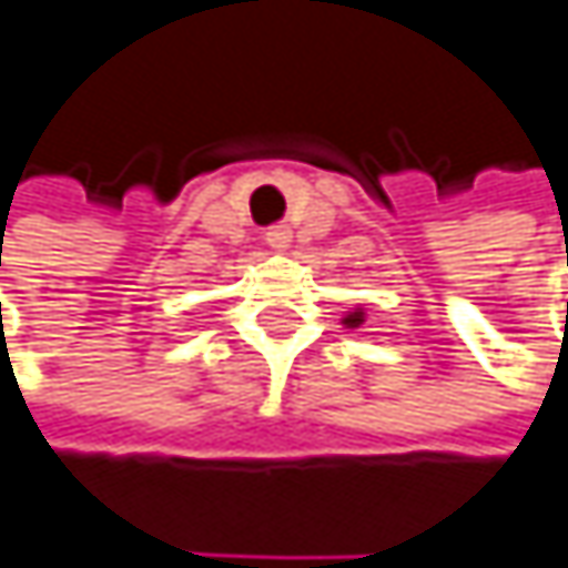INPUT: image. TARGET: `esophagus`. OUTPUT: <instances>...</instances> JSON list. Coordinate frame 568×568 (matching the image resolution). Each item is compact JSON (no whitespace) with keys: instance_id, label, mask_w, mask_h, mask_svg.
I'll return each mask as SVG.
<instances>
[{"instance_id":"1","label":"esophagus","mask_w":568,"mask_h":568,"mask_svg":"<svg viewBox=\"0 0 568 568\" xmlns=\"http://www.w3.org/2000/svg\"><path fill=\"white\" fill-rule=\"evenodd\" d=\"M265 242H268L272 248H286V245L293 242V235H290V229H268V232H265Z\"/></svg>"}]
</instances>
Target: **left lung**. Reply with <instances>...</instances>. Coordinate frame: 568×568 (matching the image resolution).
Returning <instances> with one entry per match:
<instances>
[{"mask_svg":"<svg viewBox=\"0 0 568 568\" xmlns=\"http://www.w3.org/2000/svg\"><path fill=\"white\" fill-rule=\"evenodd\" d=\"M363 320H367V316H363V310H353V313H346V316H343V326H346V329H356Z\"/></svg>","mask_w":568,"mask_h":568,"instance_id":"1","label":"left lung"}]
</instances>
